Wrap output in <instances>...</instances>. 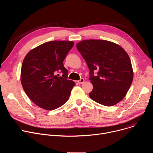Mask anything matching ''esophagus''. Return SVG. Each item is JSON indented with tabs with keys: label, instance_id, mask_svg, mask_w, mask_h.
Masks as SVG:
<instances>
[{
	"label": "esophagus",
	"instance_id": "34e87169",
	"mask_svg": "<svg viewBox=\"0 0 153 153\" xmlns=\"http://www.w3.org/2000/svg\"><path fill=\"white\" fill-rule=\"evenodd\" d=\"M84 82H85L84 79H80L79 80L77 81V82H78L79 84H82V83H84Z\"/></svg>",
	"mask_w": 153,
	"mask_h": 153
}]
</instances>
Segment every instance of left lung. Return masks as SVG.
Masks as SVG:
<instances>
[{"mask_svg":"<svg viewBox=\"0 0 153 153\" xmlns=\"http://www.w3.org/2000/svg\"><path fill=\"white\" fill-rule=\"evenodd\" d=\"M76 47L90 70L93 85L90 98L106 106L120 102L133 79L131 62L125 50L114 42L95 39L80 41ZM94 71H98L96 76Z\"/></svg>","mask_w":153,"mask_h":153,"instance_id":"left-lung-1","label":"left lung"}]
</instances>
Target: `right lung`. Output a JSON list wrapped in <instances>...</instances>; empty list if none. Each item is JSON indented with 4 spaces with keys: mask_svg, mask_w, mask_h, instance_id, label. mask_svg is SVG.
<instances>
[{
    "mask_svg": "<svg viewBox=\"0 0 153 153\" xmlns=\"http://www.w3.org/2000/svg\"><path fill=\"white\" fill-rule=\"evenodd\" d=\"M74 42L50 41L33 48L25 57L20 80L28 97L38 106L53 110L68 100L74 82L67 79L68 70L63 62ZM56 71L63 74L59 77Z\"/></svg>",
    "mask_w": 153,
    "mask_h": 153,
    "instance_id": "add662e5",
    "label": "right lung"
}]
</instances>
